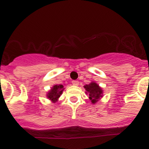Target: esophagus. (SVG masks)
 Listing matches in <instances>:
<instances>
[{"label": "esophagus", "mask_w": 149, "mask_h": 149, "mask_svg": "<svg viewBox=\"0 0 149 149\" xmlns=\"http://www.w3.org/2000/svg\"><path fill=\"white\" fill-rule=\"evenodd\" d=\"M72 84H73V86H79V82L78 81H72Z\"/></svg>", "instance_id": "1"}]
</instances>
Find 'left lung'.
Wrapping results in <instances>:
<instances>
[{"mask_svg":"<svg viewBox=\"0 0 149 149\" xmlns=\"http://www.w3.org/2000/svg\"><path fill=\"white\" fill-rule=\"evenodd\" d=\"M86 90V94L89 96V100L94 104L103 97V90L95 81H91V83L84 86Z\"/></svg>","mask_w":149,"mask_h":149,"instance_id":"8db88e82","label":"left lung"}]
</instances>
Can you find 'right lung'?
<instances>
[{
	"label": "right lung",
	"mask_w": 149,
	"mask_h": 149,
	"mask_svg": "<svg viewBox=\"0 0 149 149\" xmlns=\"http://www.w3.org/2000/svg\"><path fill=\"white\" fill-rule=\"evenodd\" d=\"M64 89H65V88L63 85L55 84L53 86L51 87V89H49V91L47 92V98L50 100L52 102L55 103L58 101V99L63 94V91Z\"/></svg>",
	"instance_id": "1"
}]
</instances>
